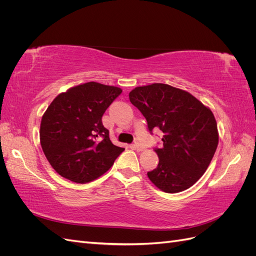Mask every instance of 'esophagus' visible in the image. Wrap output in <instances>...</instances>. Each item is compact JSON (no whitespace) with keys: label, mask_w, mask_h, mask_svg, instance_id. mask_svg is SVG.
I'll return each instance as SVG.
<instances>
[{"label":"esophagus","mask_w":256,"mask_h":256,"mask_svg":"<svg viewBox=\"0 0 256 256\" xmlns=\"http://www.w3.org/2000/svg\"><path fill=\"white\" fill-rule=\"evenodd\" d=\"M132 148H134L136 152H142V150H144V147L141 146V145H138V144H134V145H132Z\"/></svg>","instance_id":"34e87169"}]
</instances>
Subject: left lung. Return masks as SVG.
Masks as SVG:
<instances>
[{
	"label": "left lung",
	"instance_id": "left-lung-1",
	"mask_svg": "<svg viewBox=\"0 0 256 256\" xmlns=\"http://www.w3.org/2000/svg\"><path fill=\"white\" fill-rule=\"evenodd\" d=\"M129 99L150 131L164 132V146L154 148L158 166L147 173L150 182L166 193L190 188L206 172L219 143L212 110L190 92L164 83L138 86Z\"/></svg>",
	"mask_w": 256,
	"mask_h": 256
}]
</instances>
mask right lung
<instances>
[{"label":"right lung","instance_id":"right-lung-1","mask_svg":"<svg viewBox=\"0 0 256 256\" xmlns=\"http://www.w3.org/2000/svg\"><path fill=\"white\" fill-rule=\"evenodd\" d=\"M122 88L98 82L76 85L60 92L42 118V148L62 177L88 184L104 175L125 150L114 145L102 115Z\"/></svg>","mask_w":256,"mask_h":256}]
</instances>
